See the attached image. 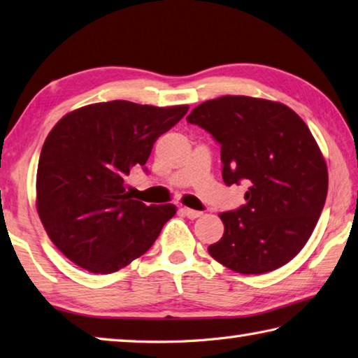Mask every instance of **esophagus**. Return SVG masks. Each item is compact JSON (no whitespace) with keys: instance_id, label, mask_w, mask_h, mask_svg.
Here are the masks:
<instances>
[{"instance_id":"34e87169","label":"esophagus","mask_w":358,"mask_h":358,"mask_svg":"<svg viewBox=\"0 0 358 358\" xmlns=\"http://www.w3.org/2000/svg\"><path fill=\"white\" fill-rule=\"evenodd\" d=\"M181 213H183L185 216H186V217H189V219H197V217H200V216H201V213H200V211L191 210V208H186V206L181 208Z\"/></svg>"}]
</instances>
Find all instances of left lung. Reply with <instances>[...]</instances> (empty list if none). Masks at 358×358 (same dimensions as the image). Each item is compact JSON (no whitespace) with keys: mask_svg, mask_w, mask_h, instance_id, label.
I'll list each match as a JSON object with an SVG mask.
<instances>
[{"mask_svg":"<svg viewBox=\"0 0 358 358\" xmlns=\"http://www.w3.org/2000/svg\"><path fill=\"white\" fill-rule=\"evenodd\" d=\"M187 122L220 144L227 186L245 180V205L220 213L224 235L210 255L239 274H266L307 244L326 203V159L301 117L278 101L225 95L192 109Z\"/></svg>","mask_w":358,"mask_h":358,"instance_id":"1","label":"left lung"}]
</instances>
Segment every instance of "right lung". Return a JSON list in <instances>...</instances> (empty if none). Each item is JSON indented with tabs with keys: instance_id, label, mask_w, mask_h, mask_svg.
<instances>
[{
	"instance_id": "1",
	"label": "right lung",
	"mask_w": 358,
	"mask_h": 358,
	"mask_svg": "<svg viewBox=\"0 0 358 358\" xmlns=\"http://www.w3.org/2000/svg\"><path fill=\"white\" fill-rule=\"evenodd\" d=\"M187 109L94 103L70 111L48 133L38 158L36 206L48 238L70 262L92 274H113L157 241L177 206L134 200L127 178Z\"/></svg>"
}]
</instances>
